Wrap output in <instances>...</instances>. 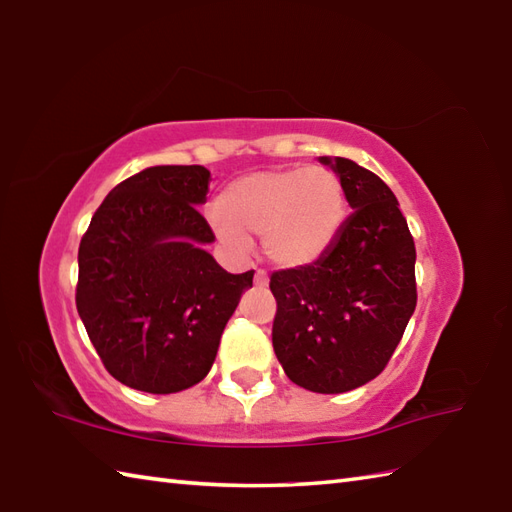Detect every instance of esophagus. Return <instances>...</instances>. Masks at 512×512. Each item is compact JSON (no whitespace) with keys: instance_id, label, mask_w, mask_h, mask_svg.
<instances>
[{"instance_id":"34e87169","label":"esophagus","mask_w":512,"mask_h":512,"mask_svg":"<svg viewBox=\"0 0 512 512\" xmlns=\"http://www.w3.org/2000/svg\"><path fill=\"white\" fill-rule=\"evenodd\" d=\"M255 286H259V288H266L268 286V273H266V270H262V268L255 270Z\"/></svg>"}]
</instances>
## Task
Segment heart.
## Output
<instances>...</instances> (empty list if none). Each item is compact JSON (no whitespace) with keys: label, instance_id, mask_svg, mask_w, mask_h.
I'll use <instances>...</instances> for the list:
<instances>
[{"label":"heart","instance_id":"heart-1","mask_svg":"<svg viewBox=\"0 0 512 512\" xmlns=\"http://www.w3.org/2000/svg\"><path fill=\"white\" fill-rule=\"evenodd\" d=\"M345 217V191L328 167L253 171L226 184L211 224L222 242L248 246L264 237L266 255L279 266H306L328 250Z\"/></svg>","mask_w":512,"mask_h":512}]
</instances>
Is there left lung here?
<instances>
[{"label":"left lung","mask_w":512,"mask_h":512,"mask_svg":"<svg viewBox=\"0 0 512 512\" xmlns=\"http://www.w3.org/2000/svg\"><path fill=\"white\" fill-rule=\"evenodd\" d=\"M339 173L352 213L306 266L275 270L273 347L286 376L317 394H343L387 367L416 310V246L396 195L347 158Z\"/></svg>","instance_id":"obj_1"}]
</instances>
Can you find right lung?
I'll list each match as a JSON object with an SVG mask.
<instances>
[{"label":"right lung","mask_w":512,"mask_h":512,"mask_svg":"<svg viewBox=\"0 0 512 512\" xmlns=\"http://www.w3.org/2000/svg\"><path fill=\"white\" fill-rule=\"evenodd\" d=\"M200 165L149 167L96 209L79 246L76 310L107 372L147 394L209 374L226 321L255 270L231 275L202 248L215 233L198 211Z\"/></svg>","instance_id":"1"}]
</instances>
